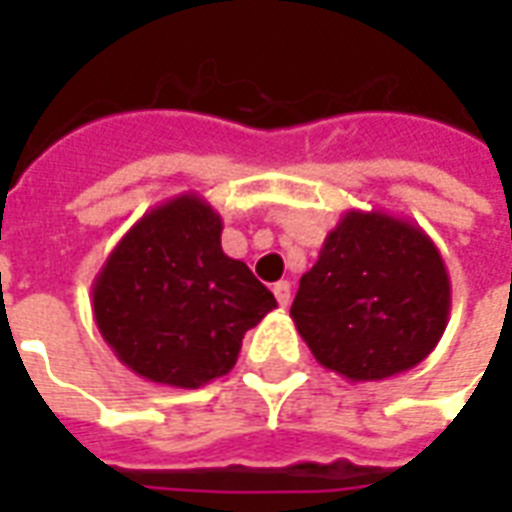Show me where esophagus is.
<instances>
[{"instance_id":"obj_1","label":"esophagus","mask_w":512,"mask_h":512,"mask_svg":"<svg viewBox=\"0 0 512 512\" xmlns=\"http://www.w3.org/2000/svg\"><path fill=\"white\" fill-rule=\"evenodd\" d=\"M274 296H277L279 307H288L290 304V282H285V279H282V282H277V285H274Z\"/></svg>"}]
</instances>
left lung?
<instances>
[{
    "label": "left lung",
    "mask_w": 512,
    "mask_h": 512,
    "mask_svg": "<svg viewBox=\"0 0 512 512\" xmlns=\"http://www.w3.org/2000/svg\"><path fill=\"white\" fill-rule=\"evenodd\" d=\"M450 301L447 266L422 227L354 208L301 277L290 318L326 370L381 381L436 348Z\"/></svg>",
    "instance_id": "left-lung-1"
}]
</instances>
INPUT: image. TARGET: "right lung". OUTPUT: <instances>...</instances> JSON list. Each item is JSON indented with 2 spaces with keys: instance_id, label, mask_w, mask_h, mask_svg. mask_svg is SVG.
<instances>
[{
  "instance_id": "1",
  "label": "right lung",
  "mask_w": 512,
  "mask_h": 512,
  "mask_svg": "<svg viewBox=\"0 0 512 512\" xmlns=\"http://www.w3.org/2000/svg\"><path fill=\"white\" fill-rule=\"evenodd\" d=\"M274 307L249 266L222 252V216L191 191L150 208L93 282L95 323L117 359L178 389L227 376Z\"/></svg>"
}]
</instances>
